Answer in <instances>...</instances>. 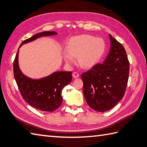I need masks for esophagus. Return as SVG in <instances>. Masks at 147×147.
Here are the masks:
<instances>
[{
    "mask_svg": "<svg viewBox=\"0 0 147 147\" xmlns=\"http://www.w3.org/2000/svg\"><path fill=\"white\" fill-rule=\"evenodd\" d=\"M79 74L76 73V72H74V73H73V77L74 78H78L79 77Z\"/></svg>",
    "mask_w": 147,
    "mask_h": 147,
    "instance_id": "obj_1",
    "label": "esophagus"
}]
</instances>
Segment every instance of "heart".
I'll return each mask as SVG.
<instances>
[{"instance_id":"heart-1","label":"heart","mask_w":147,"mask_h":147,"mask_svg":"<svg viewBox=\"0 0 147 147\" xmlns=\"http://www.w3.org/2000/svg\"><path fill=\"white\" fill-rule=\"evenodd\" d=\"M105 50L104 40L90 35H80L71 37L65 45L67 54L64 59L67 64L74 63L73 58H77L81 67L89 69L94 67L101 60Z\"/></svg>"}]
</instances>
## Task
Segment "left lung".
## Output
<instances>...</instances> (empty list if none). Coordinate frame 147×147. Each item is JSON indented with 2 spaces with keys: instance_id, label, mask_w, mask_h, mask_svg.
Segmentation results:
<instances>
[{
  "instance_id": "obj_1",
  "label": "left lung",
  "mask_w": 147,
  "mask_h": 147,
  "mask_svg": "<svg viewBox=\"0 0 147 147\" xmlns=\"http://www.w3.org/2000/svg\"><path fill=\"white\" fill-rule=\"evenodd\" d=\"M111 49L103 64L83 73V95L90 107L105 112L116 105L125 93L129 62L123 45L109 34Z\"/></svg>"
}]
</instances>
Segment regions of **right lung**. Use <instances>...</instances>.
<instances>
[{"label": "right lung", "mask_w": 147, "mask_h": 147, "mask_svg": "<svg viewBox=\"0 0 147 147\" xmlns=\"http://www.w3.org/2000/svg\"><path fill=\"white\" fill-rule=\"evenodd\" d=\"M55 32H43L24 40L23 44L33 42L42 36L57 35ZM19 49L14 61V76L23 99L33 107L46 112L58 109L62 102V90L71 82L72 72L57 71L40 79H33L22 73L18 63Z\"/></svg>", "instance_id": "obj_1"}]
</instances>
